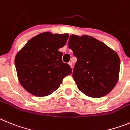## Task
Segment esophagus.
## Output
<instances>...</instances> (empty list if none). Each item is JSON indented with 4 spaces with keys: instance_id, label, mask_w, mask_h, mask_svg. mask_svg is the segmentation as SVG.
Returning a JSON list of instances; mask_svg holds the SVG:
<instances>
[{
    "instance_id": "esophagus-1",
    "label": "esophagus",
    "mask_w": 130,
    "mask_h": 130,
    "mask_svg": "<svg viewBox=\"0 0 130 130\" xmlns=\"http://www.w3.org/2000/svg\"><path fill=\"white\" fill-rule=\"evenodd\" d=\"M69 65H70V66H71V67H72V62H69Z\"/></svg>"
}]
</instances>
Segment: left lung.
I'll list each match as a JSON object with an SVG mask.
<instances>
[{"label":"left lung","mask_w":130,"mask_h":130,"mask_svg":"<svg viewBox=\"0 0 130 130\" xmlns=\"http://www.w3.org/2000/svg\"><path fill=\"white\" fill-rule=\"evenodd\" d=\"M68 45L77 58L72 77L78 89L93 98L110 93L119 79L120 62L117 52L86 35H71Z\"/></svg>","instance_id":"left-lung-1"}]
</instances>
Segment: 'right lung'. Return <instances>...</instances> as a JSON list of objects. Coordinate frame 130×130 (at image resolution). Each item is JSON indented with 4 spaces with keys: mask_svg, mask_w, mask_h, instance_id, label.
I'll return each instance as SVG.
<instances>
[{
    "mask_svg": "<svg viewBox=\"0 0 130 130\" xmlns=\"http://www.w3.org/2000/svg\"><path fill=\"white\" fill-rule=\"evenodd\" d=\"M68 34L44 32L35 36L17 52L15 65L21 85L28 93L46 96L59 87L63 79L72 73L61 60L58 50L66 44Z\"/></svg>",
    "mask_w": 130,
    "mask_h": 130,
    "instance_id": "right-lung-1",
    "label": "right lung"
}]
</instances>
